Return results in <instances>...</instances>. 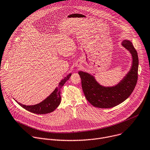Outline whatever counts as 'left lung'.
Segmentation results:
<instances>
[{
	"label": "left lung",
	"mask_w": 150,
	"mask_h": 150,
	"mask_svg": "<svg viewBox=\"0 0 150 150\" xmlns=\"http://www.w3.org/2000/svg\"><path fill=\"white\" fill-rule=\"evenodd\" d=\"M121 45L131 54L132 65L129 71L116 84L112 86L101 85L92 74L79 71L85 97L95 107L110 108L119 105L129 98L136 86L138 70L137 52L129 40H123Z\"/></svg>",
	"instance_id": "8db88e82"
}]
</instances>
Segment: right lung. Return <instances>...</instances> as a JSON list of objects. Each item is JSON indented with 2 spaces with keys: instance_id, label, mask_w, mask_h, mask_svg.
Returning <instances> with one entry per match:
<instances>
[{
  "instance_id": "add662e5",
  "label": "right lung",
  "mask_w": 150,
  "mask_h": 150,
  "mask_svg": "<svg viewBox=\"0 0 150 150\" xmlns=\"http://www.w3.org/2000/svg\"><path fill=\"white\" fill-rule=\"evenodd\" d=\"M71 76V73L69 74L64 79H63L60 82L58 83V87H57L54 91L44 100L39 103L34 105H23L17 100H15L21 107L24 108L31 112L36 114H47L53 112L61 103V96L60 90L62 86L65 83L70 79ZM15 100V99H14Z\"/></svg>"
}]
</instances>
